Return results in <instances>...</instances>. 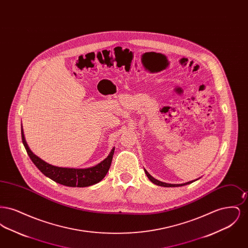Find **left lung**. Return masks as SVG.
I'll use <instances>...</instances> for the list:
<instances>
[{"instance_id": "8db88e82", "label": "left lung", "mask_w": 248, "mask_h": 248, "mask_svg": "<svg viewBox=\"0 0 248 248\" xmlns=\"http://www.w3.org/2000/svg\"><path fill=\"white\" fill-rule=\"evenodd\" d=\"M144 171H145V173H146L147 177H149V179H150L153 183H154L155 185H158V186H162V187H181V186L188 185V184H190V183H192V182H194V181L198 180V179H194V180H191V181L186 182V183H182V184H169V183L162 182V181H160V180H158V179H155L154 177H152V176L148 173V171H147L146 169H144ZM199 178H200V177H199Z\"/></svg>"}]
</instances>
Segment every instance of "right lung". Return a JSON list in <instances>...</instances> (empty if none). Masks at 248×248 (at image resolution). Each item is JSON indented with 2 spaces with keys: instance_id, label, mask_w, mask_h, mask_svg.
Returning a JSON list of instances; mask_svg holds the SVG:
<instances>
[{
  "instance_id": "1",
  "label": "right lung",
  "mask_w": 248,
  "mask_h": 248,
  "mask_svg": "<svg viewBox=\"0 0 248 248\" xmlns=\"http://www.w3.org/2000/svg\"><path fill=\"white\" fill-rule=\"evenodd\" d=\"M21 138L23 142L24 147L29 154L32 163L37 166V168L46 177L51 178L64 186L68 187H88L92 186L99 181H101L108 173L112 157L114 154L115 148L113 147L109 154L107 156L103 161L92 167L88 168H68V167H59L55 165H50L37 155L33 154L24 136L23 128L21 127Z\"/></svg>"
}]
</instances>
